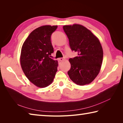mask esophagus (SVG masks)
Returning <instances> with one entry per match:
<instances>
[{
    "mask_svg": "<svg viewBox=\"0 0 123 123\" xmlns=\"http://www.w3.org/2000/svg\"><path fill=\"white\" fill-rule=\"evenodd\" d=\"M64 57H60V58L59 59V60L60 61H63V60H64Z\"/></svg>",
    "mask_w": 123,
    "mask_h": 123,
    "instance_id": "esophagus-1",
    "label": "esophagus"
}]
</instances>
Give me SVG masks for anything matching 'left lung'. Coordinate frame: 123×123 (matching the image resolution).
Returning <instances> with one entry per match:
<instances>
[{
  "instance_id": "obj_1",
  "label": "left lung",
  "mask_w": 123,
  "mask_h": 123,
  "mask_svg": "<svg viewBox=\"0 0 123 123\" xmlns=\"http://www.w3.org/2000/svg\"><path fill=\"white\" fill-rule=\"evenodd\" d=\"M63 30L72 51L78 56L69 59L71 68L68 72L73 82L83 86L91 83L100 71L103 50L98 38L82 25H64Z\"/></svg>"
}]
</instances>
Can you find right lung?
Here are the masks:
<instances>
[{"instance_id": "1", "label": "right lung", "mask_w": 123, "mask_h": 123, "mask_svg": "<svg viewBox=\"0 0 123 123\" xmlns=\"http://www.w3.org/2000/svg\"><path fill=\"white\" fill-rule=\"evenodd\" d=\"M57 26L45 25L32 31L22 48L20 65L30 81L40 88L53 82L57 71L58 62L51 59L53 48L51 37Z\"/></svg>"}]
</instances>
